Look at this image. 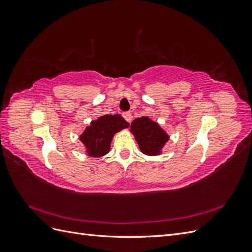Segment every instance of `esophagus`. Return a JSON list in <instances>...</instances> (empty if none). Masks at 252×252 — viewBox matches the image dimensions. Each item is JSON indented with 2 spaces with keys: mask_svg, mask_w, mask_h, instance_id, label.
<instances>
[{
  "mask_svg": "<svg viewBox=\"0 0 252 252\" xmlns=\"http://www.w3.org/2000/svg\"><path fill=\"white\" fill-rule=\"evenodd\" d=\"M123 117H124V119L128 122V123H130L131 120H132V114H131V112H129V111L124 112V113H123Z\"/></svg>",
  "mask_w": 252,
  "mask_h": 252,
  "instance_id": "obj_1",
  "label": "esophagus"
}]
</instances>
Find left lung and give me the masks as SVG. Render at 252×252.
Segmentation results:
<instances>
[{"label": "left lung", "mask_w": 252, "mask_h": 252, "mask_svg": "<svg viewBox=\"0 0 252 252\" xmlns=\"http://www.w3.org/2000/svg\"><path fill=\"white\" fill-rule=\"evenodd\" d=\"M130 130L133 132L143 154L148 156L158 155L164 144L168 141V135L156 122H152L146 117L135 119L131 123Z\"/></svg>", "instance_id": "obj_1"}]
</instances>
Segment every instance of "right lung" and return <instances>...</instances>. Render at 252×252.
<instances>
[{
  "mask_svg": "<svg viewBox=\"0 0 252 252\" xmlns=\"http://www.w3.org/2000/svg\"><path fill=\"white\" fill-rule=\"evenodd\" d=\"M127 127L129 123L120 114H106L91 122L90 126L80 136V140L86 146L89 156L102 157L109 151L113 134Z\"/></svg>",
  "mask_w": 252,
  "mask_h": 252,
  "instance_id": "add662e5",
  "label": "right lung"
}]
</instances>
